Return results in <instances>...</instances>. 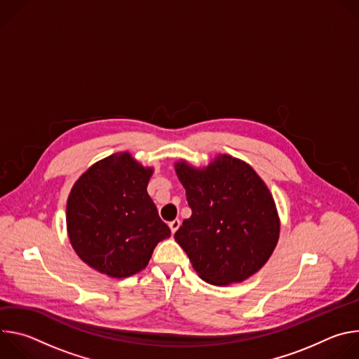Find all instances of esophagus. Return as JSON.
I'll use <instances>...</instances> for the list:
<instances>
[{
    "label": "esophagus",
    "mask_w": 359,
    "mask_h": 359,
    "mask_svg": "<svg viewBox=\"0 0 359 359\" xmlns=\"http://www.w3.org/2000/svg\"><path fill=\"white\" fill-rule=\"evenodd\" d=\"M169 227H170V230H172V233L175 234L176 231H177V229L180 227V220L179 219H175L173 222H170L169 223Z\"/></svg>",
    "instance_id": "1"
}]
</instances>
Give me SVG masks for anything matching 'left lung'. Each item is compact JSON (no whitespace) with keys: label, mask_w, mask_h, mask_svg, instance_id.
<instances>
[{"label":"left lung","mask_w":359,"mask_h":359,"mask_svg":"<svg viewBox=\"0 0 359 359\" xmlns=\"http://www.w3.org/2000/svg\"><path fill=\"white\" fill-rule=\"evenodd\" d=\"M175 170L191 209L175 240L198 277L227 285L257 273L280 236L276 203L262 177L229 155L203 169L180 161Z\"/></svg>","instance_id":"8db88e82"}]
</instances>
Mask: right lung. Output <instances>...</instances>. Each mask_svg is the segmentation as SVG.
<instances>
[{
    "instance_id": "add662e5",
    "label": "right lung",
    "mask_w": 359,
    "mask_h": 359,
    "mask_svg": "<svg viewBox=\"0 0 359 359\" xmlns=\"http://www.w3.org/2000/svg\"><path fill=\"white\" fill-rule=\"evenodd\" d=\"M151 168L128 151L92 165L74 184L67 203L69 241L89 267L115 278L143 270L156 244L170 237L147 194Z\"/></svg>"
}]
</instances>
